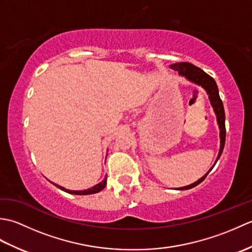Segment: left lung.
<instances>
[{
  "mask_svg": "<svg viewBox=\"0 0 252 252\" xmlns=\"http://www.w3.org/2000/svg\"><path fill=\"white\" fill-rule=\"evenodd\" d=\"M170 68L173 69L174 71H178L180 76L184 77L186 80H189V82H192L196 85H199V87H201L203 90L206 91L208 96H209V100H210V104L213 108V111H215V114L217 116V122H218L219 129H220V151H219L215 164H213L211 169L209 170L208 172L198 181H196V182H194V183H191L187 186L179 187V189H176L179 190H185V189H192V187H195L198 184H200L201 182L206 179L208 173L213 169V167H215L219 158L221 157L224 145H225V135H226L225 112H224L223 103L220 98V95H219L218 85L215 81V79H213L212 77L209 76V74H207L203 70H201L200 68L191 65V63H173V65H170Z\"/></svg>",
  "mask_w": 252,
  "mask_h": 252,
  "instance_id": "1",
  "label": "left lung"
}]
</instances>
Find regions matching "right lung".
Returning <instances> with one entry per match:
<instances>
[{
  "label": "right lung",
  "mask_w": 252,
  "mask_h": 252,
  "mask_svg": "<svg viewBox=\"0 0 252 252\" xmlns=\"http://www.w3.org/2000/svg\"><path fill=\"white\" fill-rule=\"evenodd\" d=\"M52 183H53V182H52ZM53 184H54L55 186H57L58 189H61L62 190L68 192V194H72V195H91V194H96V192H98V191L103 190L105 189V186L107 184V175L105 176L103 181L99 182L98 184L94 185L93 187H91V189H83V190H71V189H65V187H63V186L58 185V184H55V183H53Z\"/></svg>",
  "instance_id": "right-lung-1"
}]
</instances>
